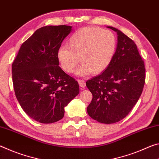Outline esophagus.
<instances>
[{
  "mask_svg": "<svg viewBox=\"0 0 159 159\" xmlns=\"http://www.w3.org/2000/svg\"><path fill=\"white\" fill-rule=\"evenodd\" d=\"M77 82H78V83H79V85H80V87L84 88L86 87V84H85V82L84 81V80H78Z\"/></svg>",
  "mask_w": 159,
  "mask_h": 159,
  "instance_id": "1",
  "label": "esophagus"
}]
</instances>
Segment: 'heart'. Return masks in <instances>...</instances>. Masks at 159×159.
I'll return each mask as SVG.
<instances>
[{
    "label": "heart",
    "mask_w": 159,
    "mask_h": 159,
    "mask_svg": "<svg viewBox=\"0 0 159 159\" xmlns=\"http://www.w3.org/2000/svg\"><path fill=\"white\" fill-rule=\"evenodd\" d=\"M67 46L58 48L57 59L67 73L77 70L78 75H99L108 68L115 55L117 40L113 32L97 27H86L72 34Z\"/></svg>",
    "instance_id": "obj_1"
}]
</instances>
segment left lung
Here are the masks:
<instances>
[{
  "instance_id": "8db88e82",
  "label": "left lung",
  "mask_w": 159,
  "mask_h": 159,
  "mask_svg": "<svg viewBox=\"0 0 159 159\" xmlns=\"http://www.w3.org/2000/svg\"><path fill=\"white\" fill-rule=\"evenodd\" d=\"M117 32L115 55L108 67L86 82L92 93L87 113L101 123H115L125 118L138 101L145 83V67L136 44L121 31Z\"/></svg>"
}]
</instances>
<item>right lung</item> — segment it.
Wrapping results in <instances>:
<instances>
[{"label": "right lung", "mask_w": 159, "mask_h": 159, "mask_svg": "<svg viewBox=\"0 0 159 159\" xmlns=\"http://www.w3.org/2000/svg\"><path fill=\"white\" fill-rule=\"evenodd\" d=\"M72 27L39 28L22 44L12 62L18 102L30 118L41 123L61 120L65 107L80 92L78 82L59 67L57 59V51Z\"/></svg>", "instance_id": "obj_1"}]
</instances>
